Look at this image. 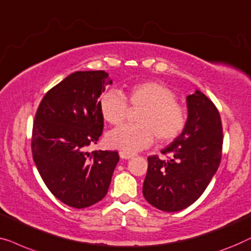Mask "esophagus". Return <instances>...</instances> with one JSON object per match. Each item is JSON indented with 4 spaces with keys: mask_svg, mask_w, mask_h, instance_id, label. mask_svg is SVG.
<instances>
[{
    "mask_svg": "<svg viewBox=\"0 0 251 251\" xmlns=\"http://www.w3.org/2000/svg\"><path fill=\"white\" fill-rule=\"evenodd\" d=\"M119 157H121L122 159H129V158L134 157V153H129V152H125V151H121V152H119Z\"/></svg>",
    "mask_w": 251,
    "mask_h": 251,
    "instance_id": "34e87169",
    "label": "esophagus"
}]
</instances>
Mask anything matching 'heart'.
<instances>
[{
  "instance_id": "heart-1",
  "label": "heart",
  "mask_w": 251,
  "mask_h": 251,
  "mask_svg": "<svg viewBox=\"0 0 251 251\" xmlns=\"http://www.w3.org/2000/svg\"><path fill=\"white\" fill-rule=\"evenodd\" d=\"M128 105L140 109L137 124L123 125L107 134L108 146L125 152H136L158 142L166 143L176 139L186 125V112L176 101L169 87L158 82H142L130 85L125 93L109 90L101 95L99 108L102 118L109 124L119 125L125 121Z\"/></svg>"
}]
</instances>
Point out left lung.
Here are the masks:
<instances>
[{
	"instance_id": "8db88e82",
	"label": "left lung",
	"mask_w": 251,
	"mask_h": 251,
	"mask_svg": "<svg viewBox=\"0 0 251 251\" xmlns=\"http://www.w3.org/2000/svg\"><path fill=\"white\" fill-rule=\"evenodd\" d=\"M188 121L183 132L157 154L148 157L143 196L162 211H178L192 204L209 184L221 164L223 127L216 105L196 91L186 97Z\"/></svg>"
}]
</instances>
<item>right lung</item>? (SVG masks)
Wrapping results in <instances>:
<instances>
[{"label":"right lung","instance_id":"right-lung-1","mask_svg":"<svg viewBox=\"0 0 251 251\" xmlns=\"http://www.w3.org/2000/svg\"><path fill=\"white\" fill-rule=\"evenodd\" d=\"M109 84L103 70L74 73L48 91L35 115L31 152L38 173L52 195L77 209L103 199L119 161L117 151L87 152L103 130L99 99Z\"/></svg>","mask_w":251,"mask_h":251}]
</instances>
